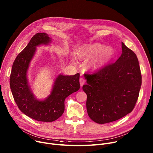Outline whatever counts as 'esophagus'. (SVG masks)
<instances>
[{"instance_id":"34e87169","label":"esophagus","mask_w":153,"mask_h":153,"mask_svg":"<svg viewBox=\"0 0 153 153\" xmlns=\"http://www.w3.org/2000/svg\"><path fill=\"white\" fill-rule=\"evenodd\" d=\"M85 82H86V80H85V79H83V78H80V79H79V82H80V85H81V87L84 85V83H85Z\"/></svg>"}]
</instances>
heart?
<instances>
[{"label": "heart", "mask_w": 153, "mask_h": 153, "mask_svg": "<svg viewBox=\"0 0 153 153\" xmlns=\"http://www.w3.org/2000/svg\"><path fill=\"white\" fill-rule=\"evenodd\" d=\"M114 53L111 47H106L100 44H92L84 45L79 50V55L82 56H93L89 65L96 68L109 61Z\"/></svg>", "instance_id": "1"}]
</instances>
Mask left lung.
Segmentation results:
<instances>
[{"instance_id":"1","label":"left lung","mask_w":153,"mask_h":153,"mask_svg":"<svg viewBox=\"0 0 153 153\" xmlns=\"http://www.w3.org/2000/svg\"><path fill=\"white\" fill-rule=\"evenodd\" d=\"M122 53L115 62L92 74H85L86 108L94 122L104 124L116 121L134 109L142 85L139 61L123 42Z\"/></svg>"}]
</instances>
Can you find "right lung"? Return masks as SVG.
Segmentation results:
<instances>
[{"label":"right lung","instance_id":"add662e5","mask_svg":"<svg viewBox=\"0 0 153 153\" xmlns=\"http://www.w3.org/2000/svg\"><path fill=\"white\" fill-rule=\"evenodd\" d=\"M50 38L45 33H36L26 47L16 58L10 78V85L15 102L20 111L39 122H52L64 111V100L80 88L79 74L75 75H59L56 79L51 94L44 101L37 100L28 85L27 72L36 47L48 44Z\"/></svg>","mask_w":153,"mask_h":153}]
</instances>
